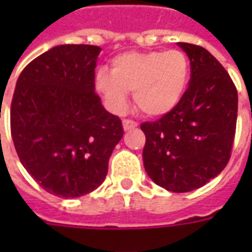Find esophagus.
<instances>
[{
    "label": "esophagus",
    "mask_w": 252,
    "mask_h": 252,
    "mask_svg": "<svg viewBox=\"0 0 252 252\" xmlns=\"http://www.w3.org/2000/svg\"><path fill=\"white\" fill-rule=\"evenodd\" d=\"M137 126H139V123L131 120V119H124V120H123V126H124L126 131H129L132 128H136Z\"/></svg>",
    "instance_id": "1"
}]
</instances>
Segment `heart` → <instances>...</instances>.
Returning a JSON list of instances; mask_svg holds the SVG:
<instances>
[{"mask_svg":"<svg viewBox=\"0 0 252 252\" xmlns=\"http://www.w3.org/2000/svg\"><path fill=\"white\" fill-rule=\"evenodd\" d=\"M189 74V59L178 50L126 52L112 61V72L99 70L95 74V89L116 113L126 109V92H133L137 108L158 117L180 104Z\"/></svg>","mask_w":252,"mask_h":252,"instance_id":"1","label":"heart"}]
</instances>
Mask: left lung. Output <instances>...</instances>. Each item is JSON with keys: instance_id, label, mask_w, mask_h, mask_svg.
I'll return each mask as SVG.
<instances>
[{"instance_id": "obj_1", "label": "left lung", "mask_w": 252, "mask_h": 252, "mask_svg": "<svg viewBox=\"0 0 252 252\" xmlns=\"http://www.w3.org/2000/svg\"><path fill=\"white\" fill-rule=\"evenodd\" d=\"M190 59V81L174 109L140 128L148 177L169 191L198 189L231 158L238 119V90L221 63L204 47L178 43Z\"/></svg>"}]
</instances>
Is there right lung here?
Listing matches in <instances>:
<instances>
[{
	"label": "right lung",
	"instance_id": "1",
	"mask_svg": "<svg viewBox=\"0 0 252 252\" xmlns=\"http://www.w3.org/2000/svg\"><path fill=\"white\" fill-rule=\"evenodd\" d=\"M101 48L64 44L28 63L10 106V132L20 162L43 189L64 198L104 182L108 162L124 135L117 116L94 92Z\"/></svg>",
	"mask_w": 252,
	"mask_h": 252
}]
</instances>
